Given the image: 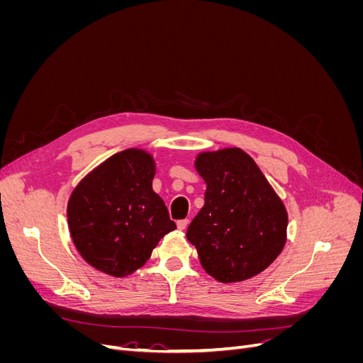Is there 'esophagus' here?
<instances>
[{
  "label": "esophagus",
  "mask_w": 363,
  "mask_h": 363,
  "mask_svg": "<svg viewBox=\"0 0 363 363\" xmlns=\"http://www.w3.org/2000/svg\"><path fill=\"white\" fill-rule=\"evenodd\" d=\"M188 224H189V219H180V221H177V228L184 230L186 227H188Z\"/></svg>",
  "instance_id": "1"
}]
</instances>
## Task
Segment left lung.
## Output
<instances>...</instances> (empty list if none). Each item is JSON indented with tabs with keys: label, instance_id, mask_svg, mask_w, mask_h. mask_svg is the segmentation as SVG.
I'll use <instances>...</instances> for the list:
<instances>
[{
	"label": "left lung",
	"instance_id": "obj_1",
	"mask_svg": "<svg viewBox=\"0 0 363 363\" xmlns=\"http://www.w3.org/2000/svg\"><path fill=\"white\" fill-rule=\"evenodd\" d=\"M204 206L186 232L207 274L221 283L257 276L286 242L288 213L256 162L239 148L201 152Z\"/></svg>",
	"mask_w": 363,
	"mask_h": 363
}]
</instances>
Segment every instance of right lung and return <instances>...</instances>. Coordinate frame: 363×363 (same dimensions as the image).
Segmentation results:
<instances>
[{
	"instance_id": "right-lung-1",
	"label": "right lung",
	"mask_w": 363,
	"mask_h": 363,
	"mask_svg": "<svg viewBox=\"0 0 363 363\" xmlns=\"http://www.w3.org/2000/svg\"><path fill=\"white\" fill-rule=\"evenodd\" d=\"M156 167L144 150L116 152L79 183L68 201V225L82 257L108 276L125 277L150 259L175 228L152 191Z\"/></svg>"
}]
</instances>
